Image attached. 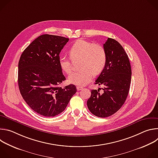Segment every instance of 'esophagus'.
<instances>
[{
  "instance_id": "obj_1",
  "label": "esophagus",
  "mask_w": 158,
  "mask_h": 158,
  "mask_svg": "<svg viewBox=\"0 0 158 158\" xmlns=\"http://www.w3.org/2000/svg\"><path fill=\"white\" fill-rule=\"evenodd\" d=\"M76 88H77V91H80V90H81V89H83V87H81V86H77V87H76Z\"/></svg>"
}]
</instances>
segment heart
I'll return each mask as SVG.
<instances>
[{
  "instance_id": "obj_1",
  "label": "heart",
  "mask_w": 158,
  "mask_h": 158,
  "mask_svg": "<svg viewBox=\"0 0 158 158\" xmlns=\"http://www.w3.org/2000/svg\"><path fill=\"white\" fill-rule=\"evenodd\" d=\"M71 57L60 56L59 64L61 69L69 73L73 69V61L81 59L80 70L72 73L68 77L69 83L84 85L91 81L94 74L100 73L106 65L107 56L104 48L99 44L85 40H77L69 50Z\"/></svg>"
}]
</instances>
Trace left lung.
Returning <instances> with one entry per match:
<instances>
[{
  "label": "left lung",
  "mask_w": 158,
  "mask_h": 158,
  "mask_svg": "<svg viewBox=\"0 0 158 158\" xmlns=\"http://www.w3.org/2000/svg\"><path fill=\"white\" fill-rule=\"evenodd\" d=\"M106 63L96 84L103 85L104 93L91 90L87 101L90 112L99 118L109 117L124 104L129 91L131 80L130 62L124 48L114 39L108 38L103 45Z\"/></svg>",
  "instance_id": "left-lung-1"
}]
</instances>
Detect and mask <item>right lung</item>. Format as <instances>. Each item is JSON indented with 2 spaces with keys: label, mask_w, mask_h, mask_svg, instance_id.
Listing matches in <instances>:
<instances>
[{
  "label": "right lung",
  "mask_w": 158,
  "mask_h": 158,
  "mask_svg": "<svg viewBox=\"0 0 158 158\" xmlns=\"http://www.w3.org/2000/svg\"><path fill=\"white\" fill-rule=\"evenodd\" d=\"M68 38L44 34L22 52L18 64L20 93L37 114L54 117L66 108L76 93V87L59 86L65 80L59 64V54Z\"/></svg>",
  "instance_id": "right-lung-1"
}]
</instances>
